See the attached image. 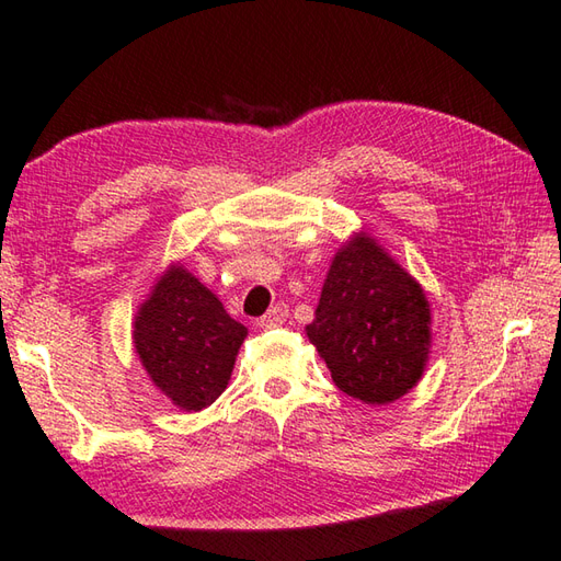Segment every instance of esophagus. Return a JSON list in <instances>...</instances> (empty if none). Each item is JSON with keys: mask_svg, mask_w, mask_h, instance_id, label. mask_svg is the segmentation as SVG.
Segmentation results:
<instances>
[{"mask_svg": "<svg viewBox=\"0 0 561 561\" xmlns=\"http://www.w3.org/2000/svg\"><path fill=\"white\" fill-rule=\"evenodd\" d=\"M289 318V306L287 304H274L265 318L257 320L260 328H277L282 323H287Z\"/></svg>", "mask_w": 561, "mask_h": 561, "instance_id": "1", "label": "esophagus"}]
</instances>
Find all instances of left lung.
I'll use <instances>...</instances> for the list:
<instances>
[{"label": "left lung", "instance_id": "8db88e82", "mask_svg": "<svg viewBox=\"0 0 561 561\" xmlns=\"http://www.w3.org/2000/svg\"><path fill=\"white\" fill-rule=\"evenodd\" d=\"M306 335L335 386L366 404H388L424 376L432 308L422 284L366 231L330 262Z\"/></svg>", "mask_w": 561, "mask_h": 561}]
</instances>
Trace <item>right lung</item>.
Listing matches in <instances>:
<instances>
[{
	"instance_id": "1",
	"label": "right lung",
	"mask_w": 561,
	"mask_h": 561,
	"mask_svg": "<svg viewBox=\"0 0 561 561\" xmlns=\"http://www.w3.org/2000/svg\"><path fill=\"white\" fill-rule=\"evenodd\" d=\"M133 342L141 366L175 408H209L231 380L248 328L181 262H171L139 304Z\"/></svg>"
}]
</instances>
